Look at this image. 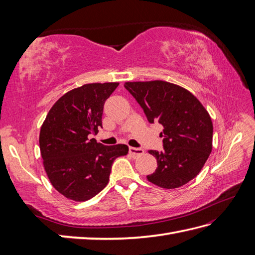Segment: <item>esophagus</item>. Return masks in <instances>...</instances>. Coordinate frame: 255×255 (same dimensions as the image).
Instances as JSON below:
<instances>
[{
  "label": "esophagus",
  "instance_id": "1",
  "mask_svg": "<svg viewBox=\"0 0 255 255\" xmlns=\"http://www.w3.org/2000/svg\"><path fill=\"white\" fill-rule=\"evenodd\" d=\"M129 153L132 154V155L134 156V158H136V156H140V155H142V154L144 153V151H143V149L130 147V148H129Z\"/></svg>",
  "mask_w": 255,
  "mask_h": 255
}]
</instances>
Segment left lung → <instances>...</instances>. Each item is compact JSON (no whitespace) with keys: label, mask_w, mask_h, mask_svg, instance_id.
Here are the masks:
<instances>
[{"label":"left lung","mask_w":255,"mask_h":255,"mask_svg":"<svg viewBox=\"0 0 255 255\" xmlns=\"http://www.w3.org/2000/svg\"><path fill=\"white\" fill-rule=\"evenodd\" d=\"M150 123L164 127L163 151L149 150L158 167L147 176L154 185L173 189L196 177L213 150V123L208 112L191 92L162 80L124 84Z\"/></svg>","instance_id":"left-lung-1"}]
</instances>
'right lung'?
Listing matches in <instances>:
<instances>
[{
	"instance_id": "1",
	"label": "right lung",
	"mask_w": 255,
	"mask_h": 255,
	"mask_svg": "<svg viewBox=\"0 0 255 255\" xmlns=\"http://www.w3.org/2000/svg\"><path fill=\"white\" fill-rule=\"evenodd\" d=\"M118 82L89 83L62 95L41 125L39 147L51 185L68 199L85 202L104 189L114 160L126 144L103 145L91 134L102 127L103 107Z\"/></svg>"
}]
</instances>
